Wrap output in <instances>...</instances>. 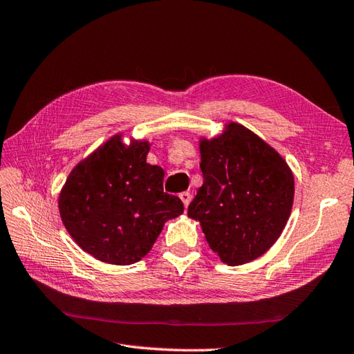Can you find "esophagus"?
I'll list each match as a JSON object with an SVG mask.
<instances>
[{"instance_id":"obj_1","label":"esophagus","mask_w":354,"mask_h":354,"mask_svg":"<svg viewBox=\"0 0 354 354\" xmlns=\"http://www.w3.org/2000/svg\"><path fill=\"white\" fill-rule=\"evenodd\" d=\"M179 197H180V201H183V203H184V207L187 208L188 207V203L192 202V194L188 193V192H183L179 194Z\"/></svg>"}]
</instances>
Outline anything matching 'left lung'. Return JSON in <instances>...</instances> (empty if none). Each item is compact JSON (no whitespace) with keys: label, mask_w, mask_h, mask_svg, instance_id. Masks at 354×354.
Returning a JSON list of instances; mask_svg holds the SVG:
<instances>
[{"label":"left lung","mask_w":354,"mask_h":354,"mask_svg":"<svg viewBox=\"0 0 354 354\" xmlns=\"http://www.w3.org/2000/svg\"><path fill=\"white\" fill-rule=\"evenodd\" d=\"M203 184L188 205L209 248L227 266L264 254L281 236L294 201L288 164L264 140L240 123L201 140Z\"/></svg>","instance_id":"obj_1"}]
</instances>
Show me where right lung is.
I'll return each mask as SVG.
<instances>
[{
    "label": "right lung",
    "mask_w": 354,
    "mask_h": 354,
    "mask_svg": "<svg viewBox=\"0 0 354 354\" xmlns=\"http://www.w3.org/2000/svg\"><path fill=\"white\" fill-rule=\"evenodd\" d=\"M147 142L122 136L77 164L59 197L64 227L84 252L106 264L129 266L149 253L167 220L184 212L162 190L164 170L146 162Z\"/></svg>",
    "instance_id": "1"
}]
</instances>
